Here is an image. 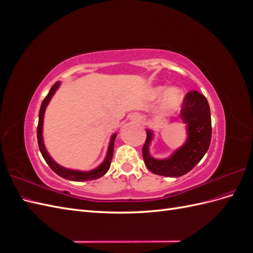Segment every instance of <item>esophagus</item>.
I'll return each mask as SVG.
<instances>
[{"mask_svg": "<svg viewBox=\"0 0 253 253\" xmlns=\"http://www.w3.org/2000/svg\"><path fill=\"white\" fill-rule=\"evenodd\" d=\"M131 119L132 120H134V121H139V116H138V115H132V116H131Z\"/></svg>", "mask_w": 253, "mask_h": 253, "instance_id": "1", "label": "esophagus"}]
</instances>
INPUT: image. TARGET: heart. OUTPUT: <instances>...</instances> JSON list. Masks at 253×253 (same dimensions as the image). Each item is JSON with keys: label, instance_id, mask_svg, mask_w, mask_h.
<instances>
[{"label": "heart", "instance_id": "1", "mask_svg": "<svg viewBox=\"0 0 253 253\" xmlns=\"http://www.w3.org/2000/svg\"><path fill=\"white\" fill-rule=\"evenodd\" d=\"M163 90V87H158L156 93H160V91ZM183 99V94L181 89L177 88V87H172V88H169L165 94V104L167 108L169 109H176L177 106L181 103Z\"/></svg>", "mask_w": 253, "mask_h": 253}]
</instances>
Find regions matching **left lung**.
Returning <instances> with one entry per match:
<instances>
[{
    "instance_id": "obj_1",
    "label": "left lung",
    "mask_w": 253,
    "mask_h": 253,
    "mask_svg": "<svg viewBox=\"0 0 253 253\" xmlns=\"http://www.w3.org/2000/svg\"><path fill=\"white\" fill-rule=\"evenodd\" d=\"M180 118L187 125V141L167 159H155L150 155L149 147L153 131L147 129L142 156L145 166L154 174L167 177L185 175L201 162L209 149L212 126L210 108L206 97L196 90L189 91L183 99Z\"/></svg>"
}]
</instances>
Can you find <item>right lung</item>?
Listing matches in <instances>:
<instances>
[{"instance_id": "right-lung-1", "label": "right lung", "mask_w": 253, "mask_h": 253, "mask_svg": "<svg viewBox=\"0 0 253 253\" xmlns=\"http://www.w3.org/2000/svg\"><path fill=\"white\" fill-rule=\"evenodd\" d=\"M60 86V82H57L52 85V87L50 88L49 93L47 94V96L44 98V100L41 104L40 108V112H39V122H38V127H37V137H38V144H39V149L41 154L44 158L45 162L47 163V165L50 167V169L55 172L56 174H58L61 177H63L65 179L68 180H74V181H86V180H94L97 178H100L101 176H103L106 172L109 171L110 166H111V162L113 158V153H114V143H115V138H116L117 134H113L110 144H109V149H108V153H106L105 159L103 160V163L97 167L96 169L91 170V171H87V172H83V171H77V170H70L66 169V168H63L59 166L55 160H53L49 154L47 153L46 149H45V145L43 142V119H44V113L45 110H46V106L49 103L51 97L53 96V94L56 93V90L58 89V87Z\"/></svg>"}]
</instances>
